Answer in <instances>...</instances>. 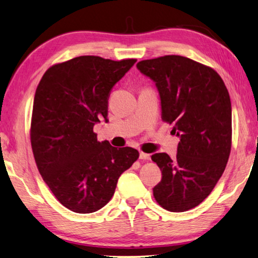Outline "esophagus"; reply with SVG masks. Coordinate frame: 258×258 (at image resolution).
<instances>
[{
  "label": "esophagus",
  "mask_w": 258,
  "mask_h": 258,
  "mask_svg": "<svg viewBox=\"0 0 258 258\" xmlns=\"http://www.w3.org/2000/svg\"><path fill=\"white\" fill-rule=\"evenodd\" d=\"M139 158H140V159L148 160V159H150V155H149V154H146V153H143V152H140V154H139Z\"/></svg>",
  "instance_id": "1"
}]
</instances>
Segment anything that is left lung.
<instances>
[{"label": "left lung", "mask_w": 258, "mask_h": 258, "mask_svg": "<svg viewBox=\"0 0 258 258\" xmlns=\"http://www.w3.org/2000/svg\"><path fill=\"white\" fill-rule=\"evenodd\" d=\"M137 69L156 83L162 120L181 138L176 159L152 156L162 171L154 198L165 210L187 211L208 198L226 168L232 137L229 92L215 70L187 57L146 59Z\"/></svg>", "instance_id": "1"}]
</instances>
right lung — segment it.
I'll return each mask as SVG.
<instances>
[{"label": "right lung", "instance_id": "add662e5", "mask_svg": "<svg viewBox=\"0 0 258 258\" xmlns=\"http://www.w3.org/2000/svg\"><path fill=\"white\" fill-rule=\"evenodd\" d=\"M137 59L80 56L46 71L33 100L30 140L38 171L62 206L100 210L118 178L138 159L137 149L100 143L93 127L108 118L110 92Z\"/></svg>", "mask_w": 258, "mask_h": 258}]
</instances>
